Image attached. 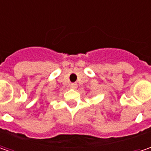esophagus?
Masks as SVG:
<instances>
[{
	"label": "esophagus",
	"instance_id": "34e87169",
	"mask_svg": "<svg viewBox=\"0 0 151 151\" xmlns=\"http://www.w3.org/2000/svg\"><path fill=\"white\" fill-rule=\"evenodd\" d=\"M70 88H72V89H76V88H77V84H76V83H71V84L70 85Z\"/></svg>",
	"mask_w": 151,
	"mask_h": 151
}]
</instances>
